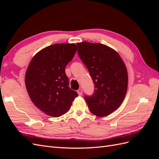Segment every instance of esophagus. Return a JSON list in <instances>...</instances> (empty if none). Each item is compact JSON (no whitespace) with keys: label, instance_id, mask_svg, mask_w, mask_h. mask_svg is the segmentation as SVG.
<instances>
[{"label":"esophagus","instance_id":"34e87169","mask_svg":"<svg viewBox=\"0 0 159 159\" xmlns=\"http://www.w3.org/2000/svg\"><path fill=\"white\" fill-rule=\"evenodd\" d=\"M77 92H78L79 95H82V93H83V91H82V89H79L78 91H77Z\"/></svg>","mask_w":159,"mask_h":159}]
</instances>
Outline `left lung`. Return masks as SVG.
Returning <instances> with one entry per match:
<instances>
[{
	"label": "left lung",
	"mask_w": 159,
	"mask_h": 159,
	"mask_svg": "<svg viewBox=\"0 0 159 159\" xmlns=\"http://www.w3.org/2000/svg\"><path fill=\"white\" fill-rule=\"evenodd\" d=\"M78 55L95 85L92 95L84 98L91 113L105 117L118 109L125 97L128 74L118 53L99 43H77Z\"/></svg>",
	"instance_id": "obj_1"
}]
</instances>
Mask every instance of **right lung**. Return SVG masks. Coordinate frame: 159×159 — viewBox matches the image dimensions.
Listing matches in <instances>:
<instances>
[{
    "mask_svg": "<svg viewBox=\"0 0 159 159\" xmlns=\"http://www.w3.org/2000/svg\"><path fill=\"white\" fill-rule=\"evenodd\" d=\"M78 48L75 44H56L33 57L25 75V84L33 103L53 117L66 113L78 93L69 87L65 68Z\"/></svg>",
    "mask_w": 159,
    "mask_h": 159,
    "instance_id": "obj_1",
    "label": "right lung"
}]
</instances>
